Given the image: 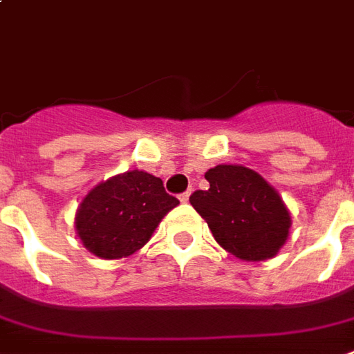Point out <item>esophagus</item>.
Listing matches in <instances>:
<instances>
[{"mask_svg": "<svg viewBox=\"0 0 354 354\" xmlns=\"http://www.w3.org/2000/svg\"><path fill=\"white\" fill-rule=\"evenodd\" d=\"M180 201H182V203L189 201V192H185V194L180 195Z\"/></svg>", "mask_w": 354, "mask_h": 354, "instance_id": "esophagus-1", "label": "esophagus"}]
</instances>
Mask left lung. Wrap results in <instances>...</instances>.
Listing matches in <instances>:
<instances>
[{
  "mask_svg": "<svg viewBox=\"0 0 354 354\" xmlns=\"http://www.w3.org/2000/svg\"><path fill=\"white\" fill-rule=\"evenodd\" d=\"M205 178L209 189L195 192L189 203L216 243L247 263L274 259L291 228V212L280 194L243 165H216Z\"/></svg>",
  "mask_w": 354,
  "mask_h": 354,
  "instance_id": "obj_1",
  "label": "left lung"
}]
</instances>
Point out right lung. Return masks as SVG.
I'll return each instance as SVG.
<instances>
[{
    "label": "right lung",
    "mask_w": 354,
    "mask_h": 354,
    "mask_svg": "<svg viewBox=\"0 0 354 354\" xmlns=\"http://www.w3.org/2000/svg\"><path fill=\"white\" fill-rule=\"evenodd\" d=\"M176 205L162 180L130 170L93 185L74 214V228L91 254L115 261L140 251Z\"/></svg>",
    "instance_id": "add662e5"
}]
</instances>
